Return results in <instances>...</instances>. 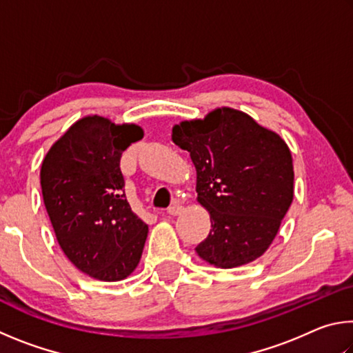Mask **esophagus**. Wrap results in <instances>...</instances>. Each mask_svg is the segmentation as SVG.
<instances>
[{
  "label": "esophagus",
  "instance_id": "1",
  "mask_svg": "<svg viewBox=\"0 0 353 353\" xmlns=\"http://www.w3.org/2000/svg\"><path fill=\"white\" fill-rule=\"evenodd\" d=\"M182 210H183V205L179 204V202H174V204L168 207V210H166V212L172 214V216H176V214H181Z\"/></svg>",
  "mask_w": 353,
  "mask_h": 353
}]
</instances>
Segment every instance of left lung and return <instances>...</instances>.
I'll return each instance as SVG.
<instances>
[{
    "label": "left lung",
    "mask_w": 353,
    "mask_h": 353,
    "mask_svg": "<svg viewBox=\"0 0 353 353\" xmlns=\"http://www.w3.org/2000/svg\"><path fill=\"white\" fill-rule=\"evenodd\" d=\"M172 141L190 152L198 201L210 212L212 230L196 252L225 270L259 259L292 202L294 171L286 143L229 107L177 124Z\"/></svg>",
    "instance_id": "1"
}]
</instances>
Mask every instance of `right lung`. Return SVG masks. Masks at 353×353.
Here are the masks:
<instances>
[{"instance_id":"obj_1","label":"right lung","mask_w":353,"mask_h":353,"mask_svg":"<svg viewBox=\"0 0 353 353\" xmlns=\"http://www.w3.org/2000/svg\"><path fill=\"white\" fill-rule=\"evenodd\" d=\"M143 137L103 117L74 123L41 163L43 202L63 254L93 279L117 282L139 265L148 225L130 208L119 160Z\"/></svg>"}]
</instances>
